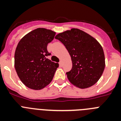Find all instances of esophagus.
<instances>
[{
	"label": "esophagus",
	"instance_id": "34e87169",
	"mask_svg": "<svg viewBox=\"0 0 121 121\" xmlns=\"http://www.w3.org/2000/svg\"><path fill=\"white\" fill-rule=\"evenodd\" d=\"M62 65H63L62 61H60L59 62V66L60 67H62Z\"/></svg>",
	"mask_w": 121,
	"mask_h": 121
}]
</instances>
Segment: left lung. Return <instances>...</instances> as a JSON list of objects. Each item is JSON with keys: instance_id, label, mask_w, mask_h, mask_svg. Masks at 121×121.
<instances>
[{"instance_id": "obj_1", "label": "left lung", "mask_w": 121, "mask_h": 121, "mask_svg": "<svg viewBox=\"0 0 121 121\" xmlns=\"http://www.w3.org/2000/svg\"><path fill=\"white\" fill-rule=\"evenodd\" d=\"M65 47L71 58L73 66L66 73L71 84L80 88L95 84L105 68V56L100 43L79 29L72 28L55 37Z\"/></svg>"}]
</instances>
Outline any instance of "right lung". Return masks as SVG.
Here are the masks:
<instances>
[{"label": "right lung", "mask_w": 121, "mask_h": 121, "mask_svg": "<svg viewBox=\"0 0 121 121\" xmlns=\"http://www.w3.org/2000/svg\"><path fill=\"white\" fill-rule=\"evenodd\" d=\"M56 35L53 31L39 28L22 37L14 54V67L18 76L25 86L41 90L51 82L58 63L47 58L50 53L48 43Z\"/></svg>", "instance_id": "obj_1"}]
</instances>
